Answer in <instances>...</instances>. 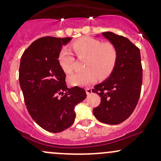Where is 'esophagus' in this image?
<instances>
[{"instance_id": "34e87169", "label": "esophagus", "mask_w": 161, "mask_h": 161, "mask_svg": "<svg viewBox=\"0 0 161 161\" xmlns=\"http://www.w3.org/2000/svg\"><path fill=\"white\" fill-rule=\"evenodd\" d=\"M86 94L87 95H91V94L92 93V88H87L86 89Z\"/></svg>"}]
</instances>
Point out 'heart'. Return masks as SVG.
Returning a JSON list of instances; mask_svg holds the SVG:
<instances>
[{
  "instance_id": "obj_1",
  "label": "heart",
  "mask_w": 161,
  "mask_h": 161,
  "mask_svg": "<svg viewBox=\"0 0 161 161\" xmlns=\"http://www.w3.org/2000/svg\"><path fill=\"white\" fill-rule=\"evenodd\" d=\"M72 49L79 59H84V69L68 77L71 86H85L99 79H106L114 70L117 60V50L110 42L101 43L99 40L83 37L73 42ZM58 61L64 72L69 73L74 68L75 58L68 49L63 48Z\"/></svg>"
}]
</instances>
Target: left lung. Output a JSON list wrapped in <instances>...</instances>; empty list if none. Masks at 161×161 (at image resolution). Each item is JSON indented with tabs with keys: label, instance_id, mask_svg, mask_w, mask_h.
I'll return each instance as SVG.
<instances>
[{
	"label": "left lung",
	"instance_id": "8db88e82",
	"mask_svg": "<svg viewBox=\"0 0 161 161\" xmlns=\"http://www.w3.org/2000/svg\"><path fill=\"white\" fill-rule=\"evenodd\" d=\"M102 36L116 47L117 60L110 76L92 89L101 97L93 114L101 123L116 125L129 118L138 104L142 84L141 54L125 37L110 32Z\"/></svg>",
	"mask_w": 161,
	"mask_h": 161
}]
</instances>
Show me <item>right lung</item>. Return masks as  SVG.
I'll list each match as a JSON object with an SVG mask.
<instances>
[{
	"instance_id": "obj_1",
	"label": "right lung",
	"mask_w": 161,
	"mask_h": 161,
	"mask_svg": "<svg viewBox=\"0 0 161 161\" xmlns=\"http://www.w3.org/2000/svg\"><path fill=\"white\" fill-rule=\"evenodd\" d=\"M71 39L38 38L24 51L20 60L19 85L29 114L42 129L53 133L73 125L75 105L86 97L83 88H67L66 74L58 61L63 45Z\"/></svg>"
}]
</instances>
